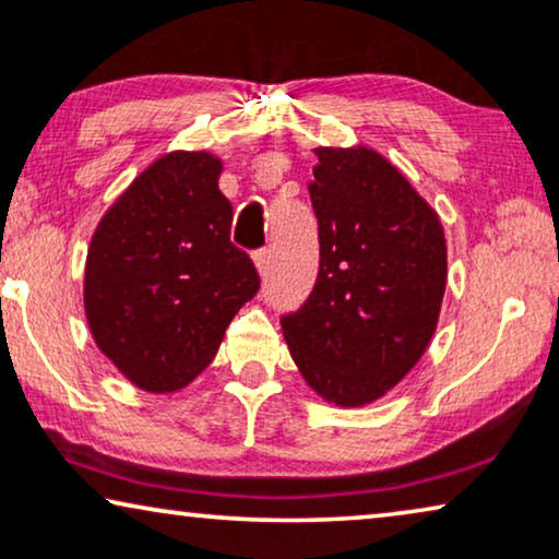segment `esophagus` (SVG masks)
<instances>
[{
  "label": "esophagus",
  "instance_id": "1",
  "mask_svg": "<svg viewBox=\"0 0 559 559\" xmlns=\"http://www.w3.org/2000/svg\"><path fill=\"white\" fill-rule=\"evenodd\" d=\"M270 259H272V251L270 249H259L257 254H254V264H257V270L262 272V274L270 270Z\"/></svg>",
  "mask_w": 559,
  "mask_h": 559
}]
</instances>
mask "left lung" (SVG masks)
Instances as JSON below:
<instances>
[{
    "instance_id": "8db88e82",
    "label": "left lung",
    "mask_w": 559,
    "mask_h": 559,
    "mask_svg": "<svg viewBox=\"0 0 559 559\" xmlns=\"http://www.w3.org/2000/svg\"><path fill=\"white\" fill-rule=\"evenodd\" d=\"M320 266L280 318L302 377L328 402L379 400L425 354L448 277L438 213L373 150H316Z\"/></svg>"
}]
</instances>
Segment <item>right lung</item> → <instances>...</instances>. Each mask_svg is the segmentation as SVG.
I'll use <instances>...</instances> for the list:
<instances>
[{
	"label": "right lung",
	"mask_w": 559,
	"mask_h": 559,
	"mask_svg": "<svg viewBox=\"0 0 559 559\" xmlns=\"http://www.w3.org/2000/svg\"><path fill=\"white\" fill-rule=\"evenodd\" d=\"M221 159L173 152L98 224L86 259V318L98 348L147 392H175L213 361L259 272L234 247Z\"/></svg>",
	"instance_id": "add662e5"
}]
</instances>
